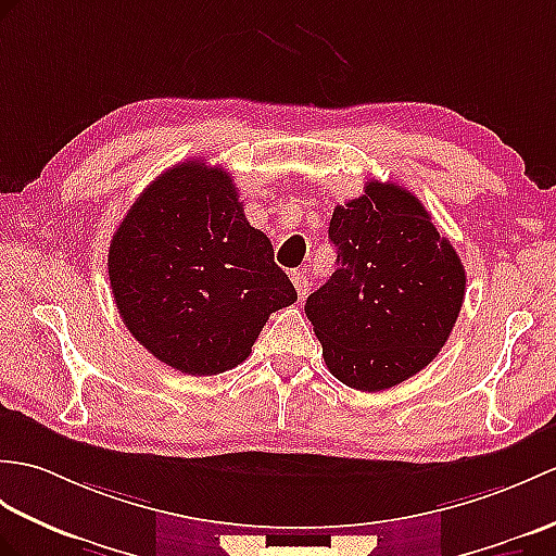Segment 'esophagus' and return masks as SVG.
<instances>
[{
  "label": "esophagus",
  "instance_id": "34e87169",
  "mask_svg": "<svg viewBox=\"0 0 556 556\" xmlns=\"http://www.w3.org/2000/svg\"><path fill=\"white\" fill-rule=\"evenodd\" d=\"M291 281H293V287H295V293H299V299L301 301H305V295H307V277H305V273H291Z\"/></svg>",
  "mask_w": 556,
  "mask_h": 556
}]
</instances>
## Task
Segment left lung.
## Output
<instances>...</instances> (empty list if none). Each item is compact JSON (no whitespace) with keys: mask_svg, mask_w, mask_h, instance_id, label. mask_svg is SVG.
Segmentation results:
<instances>
[{"mask_svg":"<svg viewBox=\"0 0 556 556\" xmlns=\"http://www.w3.org/2000/svg\"><path fill=\"white\" fill-rule=\"evenodd\" d=\"M337 273L307 295L305 315L329 371L377 393L415 377L445 345L467 273L415 193L369 179L329 223Z\"/></svg>","mask_w":556,"mask_h":556,"instance_id":"obj_1","label":"left lung"}]
</instances>
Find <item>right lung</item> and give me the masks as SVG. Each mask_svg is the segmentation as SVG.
<instances>
[{"mask_svg":"<svg viewBox=\"0 0 556 556\" xmlns=\"http://www.w3.org/2000/svg\"><path fill=\"white\" fill-rule=\"evenodd\" d=\"M109 279L132 337L193 377L241 365L267 317L299 299L229 173L197 159L141 191L111 239Z\"/></svg>","mask_w":556,"mask_h":556,"instance_id":"right-lung-1","label":"right lung"}]
</instances>
